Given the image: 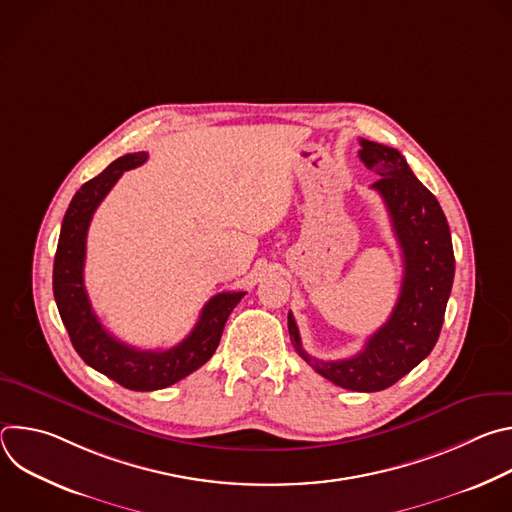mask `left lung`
I'll return each mask as SVG.
<instances>
[{"mask_svg":"<svg viewBox=\"0 0 512 512\" xmlns=\"http://www.w3.org/2000/svg\"><path fill=\"white\" fill-rule=\"evenodd\" d=\"M360 148V160L377 178L371 188L385 200L403 253L399 300L364 348L342 360L310 356L291 312L287 326L296 352L318 375L342 389L375 393L395 385L433 350L444 324L456 261L440 202L415 178L401 152L369 139H360Z\"/></svg>","mask_w":512,"mask_h":512,"instance_id":"left-lung-1","label":"left lung"}]
</instances>
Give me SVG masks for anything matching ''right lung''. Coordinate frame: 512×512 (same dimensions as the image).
<instances>
[{
    "mask_svg": "<svg viewBox=\"0 0 512 512\" xmlns=\"http://www.w3.org/2000/svg\"><path fill=\"white\" fill-rule=\"evenodd\" d=\"M145 160V152L117 158L72 196L62 221L52 273L54 300L72 346L89 367L131 391L164 389L200 369L214 354L227 318L245 296V291H223L210 298L192 332L168 350H139L103 328L91 308L83 279L87 231L97 206L121 174L141 166Z\"/></svg>",
    "mask_w": 512,
    "mask_h": 512,
    "instance_id": "obj_1",
    "label": "right lung"
}]
</instances>
